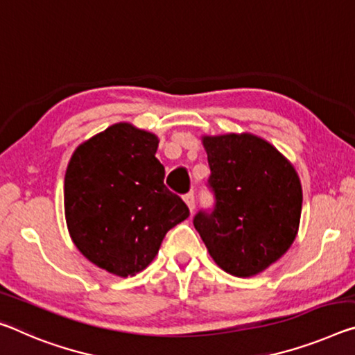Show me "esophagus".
<instances>
[{
    "label": "esophagus",
    "mask_w": 355,
    "mask_h": 355,
    "mask_svg": "<svg viewBox=\"0 0 355 355\" xmlns=\"http://www.w3.org/2000/svg\"><path fill=\"white\" fill-rule=\"evenodd\" d=\"M183 200L187 202V205H188V208H189V211L193 213L194 207H196V199H194V194H193V193H188V194H184V196H183Z\"/></svg>",
    "instance_id": "34e87169"
}]
</instances>
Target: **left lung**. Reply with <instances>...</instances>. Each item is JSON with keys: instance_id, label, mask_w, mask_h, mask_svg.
<instances>
[{"instance_id": "obj_1", "label": "left lung", "mask_w": 355, "mask_h": 355, "mask_svg": "<svg viewBox=\"0 0 355 355\" xmlns=\"http://www.w3.org/2000/svg\"><path fill=\"white\" fill-rule=\"evenodd\" d=\"M215 193L211 213L199 211L194 227L224 272L261 273L294 243L302 215V184L294 166L254 134L202 136Z\"/></svg>"}]
</instances>
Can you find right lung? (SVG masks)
<instances>
[{
    "label": "right lung",
    "instance_id": "1",
    "mask_svg": "<svg viewBox=\"0 0 355 355\" xmlns=\"http://www.w3.org/2000/svg\"><path fill=\"white\" fill-rule=\"evenodd\" d=\"M153 132L116 123L78 145L64 175V215L77 250L126 278L156 257L167 230L189 216L164 184Z\"/></svg>",
    "mask_w": 355,
    "mask_h": 355
}]
</instances>
